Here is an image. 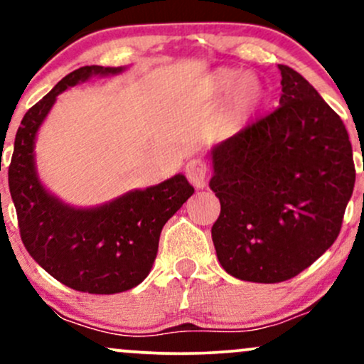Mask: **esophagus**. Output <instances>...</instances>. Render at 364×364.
Masks as SVG:
<instances>
[{
	"label": "esophagus",
	"mask_w": 364,
	"mask_h": 364,
	"mask_svg": "<svg viewBox=\"0 0 364 364\" xmlns=\"http://www.w3.org/2000/svg\"><path fill=\"white\" fill-rule=\"evenodd\" d=\"M186 178L195 188H203L205 186V178H207V164L200 159H191L186 162Z\"/></svg>",
	"instance_id": "obj_1"
}]
</instances>
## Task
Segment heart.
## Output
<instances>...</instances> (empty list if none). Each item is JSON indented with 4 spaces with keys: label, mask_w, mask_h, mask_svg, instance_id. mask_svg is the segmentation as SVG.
<instances>
[{
    "label": "heart",
    "mask_w": 364,
    "mask_h": 364,
    "mask_svg": "<svg viewBox=\"0 0 364 364\" xmlns=\"http://www.w3.org/2000/svg\"><path fill=\"white\" fill-rule=\"evenodd\" d=\"M212 89L217 97H228L229 116L236 121H245L260 109L263 102L262 85L253 77H245L236 70H219L212 80Z\"/></svg>",
    "instance_id": "1"
}]
</instances>
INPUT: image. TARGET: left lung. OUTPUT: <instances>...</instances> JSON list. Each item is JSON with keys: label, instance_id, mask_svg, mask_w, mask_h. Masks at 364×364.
I'll use <instances>...</instances> for the list:
<instances>
[{"label": "left lung", "instance_id": "left-lung-1", "mask_svg": "<svg viewBox=\"0 0 364 364\" xmlns=\"http://www.w3.org/2000/svg\"><path fill=\"white\" fill-rule=\"evenodd\" d=\"M277 107L210 150L217 258L232 277L275 284L320 258L341 232L356 179L348 129L286 65Z\"/></svg>", "mask_w": 364, "mask_h": 364}]
</instances>
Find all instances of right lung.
Returning <instances> with one entry per match:
<instances>
[{"label":"right lung","mask_w":364,"mask_h":364,"mask_svg":"<svg viewBox=\"0 0 364 364\" xmlns=\"http://www.w3.org/2000/svg\"><path fill=\"white\" fill-rule=\"evenodd\" d=\"M124 70L127 66H82L58 82L25 112L8 169L27 252L56 281L90 294H116L139 286L156 260L162 228L195 191L183 174H176L97 207H73L41 181L36 136L58 95L90 77L118 75Z\"/></svg>","instance_id":"add662e5"}]
</instances>
